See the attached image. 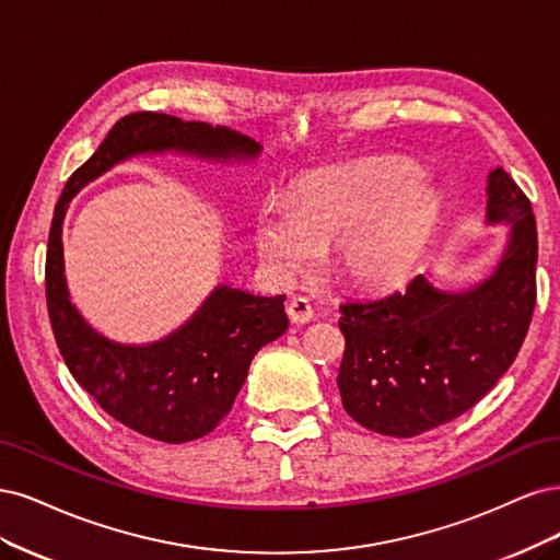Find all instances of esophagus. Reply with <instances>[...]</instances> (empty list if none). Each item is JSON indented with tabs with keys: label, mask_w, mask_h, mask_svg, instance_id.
Listing matches in <instances>:
<instances>
[{
	"label": "esophagus",
	"mask_w": 560,
	"mask_h": 560,
	"mask_svg": "<svg viewBox=\"0 0 560 560\" xmlns=\"http://www.w3.org/2000/svg\"><path fill=\"white\" fill-rule=\"evenodd\" d=\"M285 312H288V318H291L293 326H304V323H310L314 318L312 304L304 298H293L291 302H288Z\"/></svg>",
	"instance_id": "esophagus-1"
}]
</instances>
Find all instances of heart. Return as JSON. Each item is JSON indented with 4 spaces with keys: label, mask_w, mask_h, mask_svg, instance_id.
I'll return each mask as SVG.
<instances>
[{
    "label": "heart",
    "mask_w": 560,
    "mask_h": 560,
    "mask_svg": "<svg viewBox=\"0 0 560 560\" xmlns=\"http://www.w3.org/2000/svg\"><path fill=\"white\" fill-rule=\"evenodd\" d=\"M421 184V172L407 162L318 174L298 202L272 200L258 211V256L275 275L295 277L320 260L323 246L339 244L347 279L390 283L417 260L435 215Z\"/></svg>",
    "instance_id": "obj_1"
}]
</instances>
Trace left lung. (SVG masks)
Wrapping results in <instances>:
<instances>
[{
    "label": "left lung",
    "instance_id": "1",
    "mask_svg": "<svg viewBox=\"0 0 560 560\" xmlns=\"http://www.w3.org/2000/svg\"><path fill=\"white\" fill-rule=\"evenodd\" d=\"M486 223H508L495 272L460 293L423 275L339 306L347 349L337 386L347 413L388 438L458 419L510 370L535 310L537 230L530 200L502 167L489 174Z\"/></svg>",
    "mask_w": 560,
    "mask_h": 560
}]
</instances>
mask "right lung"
Masks as SVG:
<instances>
[{
  "instance_id": "add662e5",
  "label": "right lung",
  "mask_w": 560,
  "mask_h": 560,
  "mask_svg": "<svg viewBox=\"0 0 560 560\" xmlns=\"http://www.w3.org/2000/svg\"><path fill=\"white\" fill-rule=\"evenodd\" d=\"M176 151L202 160H254L262 147L230 128L167 114L120 118L88 162L69 176L52 213L46 250V302L52 335L71 376L97 405L158 442L205 438L232 409L254 355L288 328L285 295L262 298L215 285L182 328L151 345H120L93 330L69 300L62 221L83 186L141 153Z\"/></svg>"
}]
</instances>
